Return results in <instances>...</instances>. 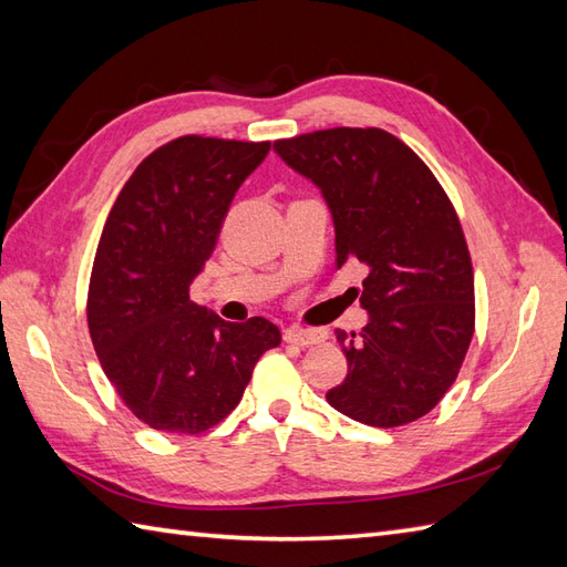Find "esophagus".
Returning a JSON list of instances; mask_svg holds the SVG:
<instances>
[{
    "mask_svg": "<svg viewBox=\"0 0 567 567\" xmlns=\"http://www.w3.org/2000/svg\"><path fill=\"white\" fill-rule=\"evenodd\" d=\"M327 339V331L321 329H302V327H290L285 331V341L287 343H297V346H317Z\"/></svg>",
    "mask_w": 567,
    "mask_h": 567,
    "instance_id": "1",
    "label": "esophagus"
}]
</instances>
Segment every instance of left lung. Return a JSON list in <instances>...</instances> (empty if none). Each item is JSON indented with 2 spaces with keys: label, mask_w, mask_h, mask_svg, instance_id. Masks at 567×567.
Masks as SVG:
<instances>
[{
  "label": "left lung",
  "mask_w": 567,
  "mask_h": 567,
  "mask_svg": "<svg viewBox=\"0 0 567 567\" xmlns=\"http://www.w3.org/2000/svg\"><path fill=\"white\" fill-rule=\"evenodd\" d=\"M280 158L321 187L336 265L360 260L368 327L336 329L346 380L327 392L341 414L394 429L451 390L475 331V277L445 189L404 141L382 128H323L275 141Z\"/></svg>",
  "instance_id": "left-lung-1"
}]
</instances>
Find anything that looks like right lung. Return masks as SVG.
<instances>
[{
  "instance_id": "obj_1",
  "label": "right lung",
  "mask_w": 567,
  "mask_h": 567,
  "mask_svg": "<svg viewBox=\"0 0 567 567\" xmlns=\"http://www.w3.org/2000/svg\"><path fill=\"white\" fill-rule=\"evenodd\" d=\"M268 151L270 141L179 136L141 161L106 216L87 327L106 380L155 431L195 436L219 424L282 341L268 319L228 323L189 299L236 189Z\"/></svg>"
}]
</instances>
